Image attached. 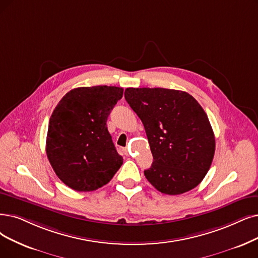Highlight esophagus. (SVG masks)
<instances>
[{
  "label": "esophagus",
  "mask_w": 258,
  "mask_h": 258,
  "mask_svg": "<svg viewBox=\"0 0 258 258\" xmlns=\"http://www.w3.org/2000/svg\"><path fill=\"white\" fill-rule=\"evenodd\" d=\"M123 151H125V153H126V154H128V152H129L127 148H125V149H123Z\"/></svg>",
  "instance_id": "esophagus-1"
}]
</instances>
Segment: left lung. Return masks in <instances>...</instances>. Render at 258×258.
Masks as SVG:
<instances>
[{"label":"left lung","instance_id":"8db88e82","mask_svg":"<svg viewBox=\"0 0 258 258\" xmlns=\"http://www.w3.org/2000/svg\"><path fill=\"white\" fill-rule=\"evenodd\" d=\"M125 98L141 118L153 157L146 179L166 195L186 192L213 162L215 136L207 113L186 92L127 88Z\"/></svg>","mask_w":258,"mask_h":258}]
</instances>
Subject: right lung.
<instances>
[{"mask_svg": "<svg viewBox=\"0 0 258 258\" xmlns=\"http://www.w3.org/2000/svg\"><path fill=\"white\" fill-rule=\"evenodd\" d=\"M122 88L96 86L71 90L48 122L46 154L58 178L72 189L104 186L122 164L107 128Z\"/></svg>", "mask_w": 258, "mask_h": 258, "instance_id": "right-lung-1", "label": "right lung"}]
</instances>
